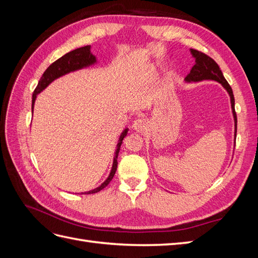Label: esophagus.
I'll return each mask as SVG.
<instances>
[{"label":"esophagus","mask_w":258,"mask_h":258,"mask_svg":"<svg viewBox=\"0 0 258 258\" xmlns=\"http://www.w3.org/2000/svg\"><path fill=\"white\" fill-rule=\"evenodd\" d=\"M132 127H134V129L137 132H140V134H144L146 129L148 128V122L144 118H139V119L135 120L134 126H132Z\"/></svg>","instance_id":"obj_1"}]
</instances>
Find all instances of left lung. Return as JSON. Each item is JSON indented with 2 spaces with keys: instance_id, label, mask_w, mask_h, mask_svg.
Wrapping results in <instances>:
<instances>
[{
  "instance_id": "8db88e82",
  "label": "left lung",
  "mask_w": 258,
  "mask_h": 258,
  "mask_svg": "<svg viewBox=\"0 0 258 258\" xmlns=\"http://www.w3.org/2000/svg\"><path fill=\"white\" fill-rule=\"evenodd\" d=\"M192 57L195 58V64L191 68L189 74L185 77V82L187 83H196L201 81H215L217 83L222 84L223 87L227 90L230 97V103L232 108V115L233 119H235V140L237 134V114L235 111V98H233L232 89L229 86L228 82L225 80V77L221 71L220 67L216 62L209 57L208 54L201 52L196 49H190ZM236 143V142H235Z\"/></svg>"
}]
</instances>
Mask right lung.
<instances>
[{
    "instance_id": "right-lung-1",
    "label": "right lung",
    "mask_w": 258,
    "mask_h": 258,
    "mask_svg": "<svg viewBox=\"0 0 258 258\" xmlns=\"http://www.w3.org/2000/svg\"><path fill=\"white\" fill-rule=\"evenodd\" d=\"M97 62L96 57L93 56L90 51V45L87 46H84V47H80L77 49H74L72 51H70L68 53H66L64 56H62L61 58H59L58 60H56L51 63L47 69H46V71L44 72V74L42 75L40 82H38L36 88L33 92V96H32V113H33V107H34V103H35V100H36V96L38 93L42 92L47 86L52 83L54 80L59 79V77L63 76L70 72H74L77 71V70H81L84 68H87L90 67L92 64H95ZM127 132L128 129L126 128L123 131L122 134L119 137L118 140V143H117L116 146V152H115V156H114V160H113V166H112V170L110 172V175L107 176V178L105 181L101 184L97 188L89 190V191H85L82 192L83 195H88V194H96L100 190H102L104 187H106L112 181V178L116 172V169H117V157H118V153L120 150V146L122 143V140L123 138L127 136Z\"/></svg>"
}]
</instances>
